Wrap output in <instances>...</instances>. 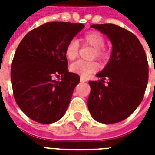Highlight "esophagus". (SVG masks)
Returning a JSON list of instances; mask_svg holds the SVG:
<instances>
[{
	"label": "esophagus",
	"instance_id": "34e87169",
	"mask_svg": "<svg viewBox=\"0 0 155 155\" xmlns=\"http://www.w3.org/2000/svg\"><path fill=\"white\" fill-rule=\"evenodd\" d=\"M80 81H81V82H86V81H87V80H86V79H84V78H83V77H81V80H80Z\"/></svg>",
	"mask_w": 155,
	"mask_h": 155
}]
</instances>
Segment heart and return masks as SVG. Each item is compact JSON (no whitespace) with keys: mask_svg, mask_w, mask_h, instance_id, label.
<instances>
[{"mask_svg":"<svg viewBox=\"0 0 155 155\" xmlns=\"http://www.w3.org/2000/svg\"><path fill=\"white\" fill-rule=\"evenodd\" d=\"M82 43L91 45L94 48V52L92 54L93 57L104 61L108 57V52L103 46L104 45V37L101 32L90 31L83 35L81 38ZM79 43L76 40H71L64 49V54L68 60L73 61L78 56L79 53ZM99 64L95 61H85L80 60L74 62L71 65V71L82 77H87L90 74L99 70Z\"/></svg>","mask_w":155,"mask_h":155,"instance_id":"obj_1","label":"heart"}]
</instances>
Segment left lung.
Listing matches in <instances>:
<instances>
[{"label":"left lung","instance_id":"left-lung-1","mask_svg":"<svg viewBox=\"0 0 155 155\" xmlns=\"http://www.w3.org/2000/svg\"><path fill=\"white\" fill-rule=\"evenodd\" d=\"M91 27L107 35L113 47L106 66L96 74L101 81H89L88 109L100 123H118L130 116L143 100L149 78L146 54L139 39L125 29L114 24Z\"/></svg>","mask_w":155,"mask_h":155}]
</instances>
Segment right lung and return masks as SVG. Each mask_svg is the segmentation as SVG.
Returning <instances> with one entry per match:
<instances>
[{
	"label": "right lung",
	"mask_w": 155,
	"mask_h": 155,
	"mask_svg": "<svg viewBox=\"0 0 155 155\" xmlns=\"http://www.w3.org/2000/svg\"><path fill=\"white\" fill-rule=\"evenodd\" d=\"M84 27L70 22H48L32 30L19 44L13 58L11 81L14 98L29 118L41 124L61 120L80 82L68 71L64 49ZM61 76L60 81L53 80Z\"/></svg>",
	"instance_id": "add662e5"
}]
</instances>
